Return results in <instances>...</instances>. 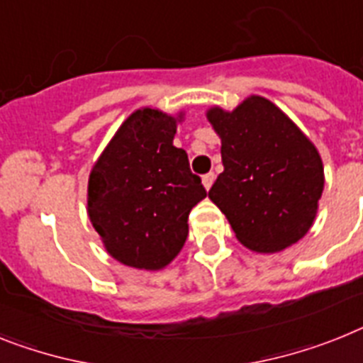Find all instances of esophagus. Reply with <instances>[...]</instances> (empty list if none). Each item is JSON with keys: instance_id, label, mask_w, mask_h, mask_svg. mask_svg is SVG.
<instances>
[{"instance_id": "34e87169", "label": "esophagus", "mask_w": 363, "mask_h": 363, "mask_svg": "<svg viewBox=\"0 0 363 363\" xmlns=\"http://www.w3.org/2000/svg\"><path fill=\"white\" fill-rule=\"evenodd\" d=\"M214 181H216L214 173H206V175H203V186H205L206 190H210V188H212Z\"/></svg>"}]
</instances>
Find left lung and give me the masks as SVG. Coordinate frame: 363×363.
I'll return each mask as SVG.
<instances>
[{"label": "left lung", "instance_id": "1", "mask_svg": "<svg viewBox=\"0 0 363 363\" xmlns=\"http://www.w3.org/2000/svg\"><path fill=\"white\" fill-rule=\"evenodd\" d=\"M206 118L221 138L223 173L208 191L236 238L257 252H279L312 227L325 175L315 145L269 99L251 96L233 112Z\"/></svg>", "mask_w": 363, "mask_h": 363}]
</instances>
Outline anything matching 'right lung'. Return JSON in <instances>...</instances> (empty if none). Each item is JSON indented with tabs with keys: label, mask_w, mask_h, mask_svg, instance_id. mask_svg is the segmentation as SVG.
Wrapping results in <instances>:
<instances>
[{
	"label": "right lung",
	"mask_w": 363,
	"mask_h": 363,
	"mask_svg": "<svg viewBox=\"0 0 363 363\" xmlns=\"http://www.w3.org/2000/svg\"><path fill=\"white\" fill-rule=\"evenodd\" d=\"M140 108L121 123L88 179V216L112 258L157 271L188 238V214L206 197L184 149L173 145L177 121Z\"/></svg>",
	"instance_id": "add662e5"
}]
</instances>
